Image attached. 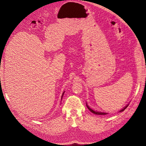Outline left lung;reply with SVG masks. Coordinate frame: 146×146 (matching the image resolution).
<instances>
[{"label":"left lung","mask_w":146,"mask_h":146,"mask_svg":"<svg viewBox=\"0 0 146 146\" xmlns=\"http://www.w3.org/2000/svg\"><path fill=\"white\" fill-rule=\"evenodd\" d=\"M86 105H87V108L89 109V110L92 112V113L95 114H96V115H106V114H108V113H105V112H100V111H95V110H94L93 109H92L90 107L88 106V104L86 103ZM129 105V104H128V105H127L125 106L123 109H122L121 110L119 111V112H121V111H123V110H125V109Z\"/></svg>","instance_id":"1"}]
</instances>
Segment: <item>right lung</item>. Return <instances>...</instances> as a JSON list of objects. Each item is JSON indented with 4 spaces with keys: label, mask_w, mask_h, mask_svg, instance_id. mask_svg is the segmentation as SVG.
<instances>
[{
    "label": "right lung",
    "mask_w": 146,
    "mask_h": 146,
    "mask_svg": "<svg viewBox=\"0 0 146 146\" xmlns=\"http://www.w3.org/2000/svg\"><path fill=\"white\" fill-rule=\"evenodd\" d=\"M64 93H65V91L63 92V94H62V96H61V100L62 99V97H63V96H64Z\"/></svg>",
    "instance_id": "obj_1"
}]
</instances>
